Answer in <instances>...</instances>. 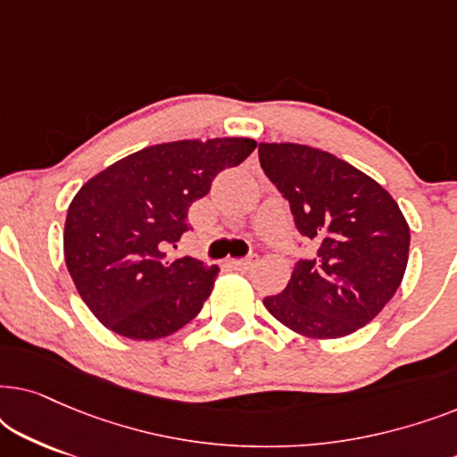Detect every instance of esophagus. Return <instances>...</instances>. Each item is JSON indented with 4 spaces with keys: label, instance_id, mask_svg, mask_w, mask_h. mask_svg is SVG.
Segmentation results:
<instances>
[{
    "label": "esophagus",
    "instance_id": "34e87169",
    "mask_svg": "<svg viewBox=\"0 0 457 457\" xmlns=\"http://www.w3.org/2000/svg\"><path fill=\"white\" fill-rule=\"evenodd\" d=\"M255 264H258V255L255 253L247 255V258H241V260H230V266L237 268V270H252Z\"/></svg>",
    "mask_w": 457,
    "mask_h": 457
}]
</instances>
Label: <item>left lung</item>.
I'll use <instances>...</instances> for the list:
<instances>
[{
  "label": "left lung",
  "instance_id": "1",
  "mask_svg": "<svg viewBox=\"0 0 457 457\" xmlns=\"http://www.w3.org/2000/svg\"><path fill=\"white\" fill-rule=\"evenodd\" d=\"M266 177L316 243L266 310L293 333L341 339L374 320L402 285L410 227L389 191L349 162L302 143H260Z\"/></svg>",
  "mask_w": 457,
  "mask_h": 457
}]
</instances>
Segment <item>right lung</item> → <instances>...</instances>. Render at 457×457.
<instances>
[{"label": "right lung", "instance_id": "obj_1", "mask_svg": "<svg viewBox=\"0 0 457 457\" xmlns=\"http://www.w3.org/2000/svg\"><path fill=\"white\" fill-rule=\"evenodd\" d=\"M255 143L216 137L160 143L127 155L80 187L68 205L64 258L79 295L112 333L137 341L177 333L199 314L220 272L187 255L168 260L187 212Z\"/></svg>", "mask_w": 457, "mask_h": 457}]
</instances>
